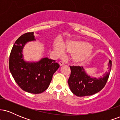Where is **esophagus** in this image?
<instances>
[{
    "mask_svg": "<svg viewBox=\"0 0 120 120\" xmlns=\"http://www.w3.org/2000/svg\"><path fill=\"white\" fill-rule=\"evenodd\" d=\"M59 65H60V66H62V65H63L64 64V62H63V61H59Z\"/></svg>",
    "mask_w": 120,
    "mask_h": 120,
    "instance_id": "obj_1",
    "label": "esophagus"
}]
</instances>
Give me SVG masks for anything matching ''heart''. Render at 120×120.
Wrapping results in <instances>:
<instances>
[{
	"label": "heart",
	"mask_w": 120,
	"mask_h": 120,
	"mask_svg": "<svg viewBox=\"0 0 120 120\" xmlns=\"http://www.w3.org/2000/svg\"><path fill=\"white\" fill-rule=\"evenodd\" d=\"M55 50L59 55L64 51L71 53L73 63L75 65H82L87 61L93 54V49L89 43L84 41H71L63 45L55 44Z\"/></svg>",
	"instance_id": "b5f03b06"
}]
</instances>
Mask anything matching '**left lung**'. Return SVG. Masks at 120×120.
Returning a JSON list of instances; mask_svg holds the SVG:
<instances>
[{
	"label": "left lung",
	"mask_w": 120,
	"mask_h": 120,
	"mask_svg": "<svg viewBox=\"0 0 120 120\" xmlns=\"http://www.w3.org/2000/svg\"><path fill=\"white\" fill-rule=\"evenodd\" d=\"M112 67V61H109L108 71L103 77L91 78L79 66H70L71 75L68 83L71 91L77 96H90L98 93L105 86L108 81Z\"/></svg>",
	"instance_id": "1"
}]
</instances>
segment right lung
<instances>
[{
  "instance_id": "right-lung-1",
  "label": "right lung",
  "mask_w": 120,
  "mask_h": 120,
  "mask_svg": "<svg viewBox=\"0 0 120 120\" xmlns=\"http://www.w3.org/2000/svg\"><path fill=\"white\" fill-rule=\"evenodd\" d=\"M34 32L23 34L15 42L9 56V67L15 81L22 90L40 94L49 87L54 73L60 67L55 60L45 57L38 62L24 61L22 52L26 43L35 40Z\"/></svg>"
}]
</instances>
